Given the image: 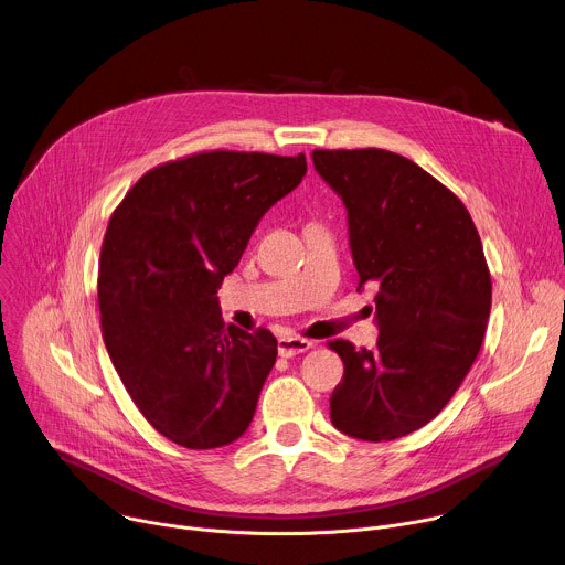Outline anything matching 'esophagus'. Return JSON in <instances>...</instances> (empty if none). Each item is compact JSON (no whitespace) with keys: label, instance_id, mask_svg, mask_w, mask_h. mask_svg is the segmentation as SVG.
Masks as SVG:
<instances>
[{"label":"esophagus","instance_id":"esophagus-1","mask_svg":"<svg viewBox=\"0 0 565 565\" xmlns=\"http://www.w3.org/2000/svg\"><path fill=\"white\" fill-rule=\"evenodd\" d=\"M308 349H312V342L303 340V338H279V342H277V351L281 358H292Z\"/></svg>","mask_w":565,"mask_h":565}]
</instances>
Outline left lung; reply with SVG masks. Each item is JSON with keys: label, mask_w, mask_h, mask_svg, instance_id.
<instances>
[{"label": "left lung", "mask_w": 565, "mask_h": 565, "mask_svg": "<svg viewBox=\"0 0 565 565\" xmlns=\"http://www.w3.org/2000/svg\"><path fill=\"white\" fill-rule=\"evenodd\" d=\"M344 201L360 286L377 284L375 349L333 340L344 362L333 425L382 443L434 420L486 338L492 277L465 203L414 160L377 149H315Z\"/></svg>", "instance_id": "8db88e82"}]
</instances>
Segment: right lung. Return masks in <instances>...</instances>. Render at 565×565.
I'll return each instance as SVG.
<instances>
[{
  "mask_svg": "<svg viewBox=\"0 0 565 565\" xmlns=\"http://www.w3.org/2000/svg\"><path fill=\"white\" fill-rule=\"evenodd\" d=\"M303 174V153L199 151L145 172L109 218L103 340L138 412L181 447H223L253 423L277 340L225 329L216 290Z\"/></svg>",
  "mask_w": 565,
  "mask_h": 565,
  "instance_id": "add662e5",
  "label": "right lung"
}]
</instances>
